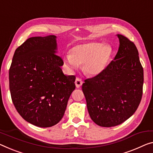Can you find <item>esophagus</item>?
<instances>
[{
	"label": "esophagus",
	"instance_id": "34e87169",
	"mask_svg": "<svg viewBox=\"0 0 153 153\" xmlns=\"http://www.w3.org/2000/svg\"><path fill=\"white\" fill-rule=\"evenodd\" d=\"M75 85H76V87L77 88H79L82 85V84H83V81H82V80L79 78H76V80H75Z\"/></svg>",
	"mask_w": 153,
	"mask_h": 153
}]
</instances>
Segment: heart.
Masks as SVG:
<instances>
[{"mask_svg": "<svg viewBox=\"0 0 153 153\" xmlns=\"http://www.w3.org/2000/svg\"><path fill=\"white\" fill-rule=\"evenodd\" d=\"M112 56L109 44L88 42L72 47L70 55L63 57V62L70 70H76L83 65V70L88 76H97L107 68Z\"/></svg>", "mask_w": 153, "mask_h": 153, "instance_id": "1", "label": "heart"}]
</instances>
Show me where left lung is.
<instances>
[{"label":"left lung","instance_id":"left-lung-1","mask_svg":"<svg viewBox=\"0 0 153 153\" xmlns=\"http://www.w3.org/2000/svg\"><path fill=\"white\" fill-rule=\"evenodd\" d=\"M120 45L114 59L102 73L82 85L91 119L98 126H115L137 110L142 96L144 70L133 42L117 34Z\"/></svg>","mask_w":153,"mask_h":153}]
</instances>
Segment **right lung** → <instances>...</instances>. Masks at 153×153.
I'll return each instance as SVG.
<instances>
[{
	"label": "right lung",
	"mask_w": 153,
	"mask_h": 153,
	"mask_svg": "<svg viewBox=\"0 0 153 153\" xmlns=\"http://www.w3.org/2000/svg\"><path fill=\"white\" fill-rule=\"evenodd\" d=\"M57 37H33L14 53L9 69V90L17 111L28 123L51 127L64 115L75 89V76L63 73Z\"/></svg>",
	"instance_id": "right-lung-1"
}]
</instances>
